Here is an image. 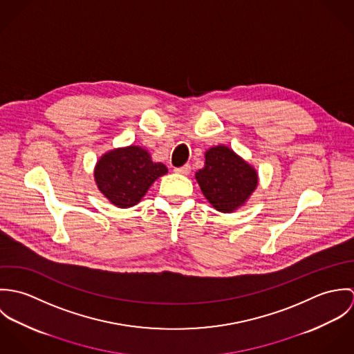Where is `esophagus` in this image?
Segmentation results:
<instances>
[{"label": "esophagus", "mask_w": 354, "mask_h": 354, "mask_svg": "<svg viewBox=\"0 0 354 354\" xmlns=\"http://www.w3.org/2000/svg\"><path fill=\"white\" fill-rule=\"evenodd\" d=\"M174 171L178 173V174H185V176H187V174L191 173V165H184V166H181V167H176Z\"/></svg>", "instance_id": "34e87169"}]
</instances>
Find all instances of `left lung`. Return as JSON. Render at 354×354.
<instances>
[{"label": "left lung", "mask_w": 354, "mask_h": 354, "mask_svg": "<svg viewBox=\"0 0 354 354\" xmlns=\"http://www.w3.org/2000/svg\"><path fill=\"white\" fill-rule=\"evenodd\" d=\"M196 180L205 199L221 212L243 205L257 185L256 170L225 146L205 152V165Z\"/></svg>", "instance_id": "obj_1"}]
</instances>
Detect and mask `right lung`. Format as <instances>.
Returning <instances> with one entry per match:
<instances>
[{
  "instance_id": "obj_1",
  "label": "right lung",
  "mask_w": 354,
  "mask_h": 354,
  "mask_svg": "<svg viewBox=\"0 0 354 354\" xmlns=\"http://www.w3.org/2000/svg\"><path fill=\"white\" fill-rule=\"evenodd\" d=\"M167 167L153 163L150 153L136 146L113 150L95 167V181L102 194L117 207H132L142 201L152 183Z\"/></svg>"
}]
</instances>
